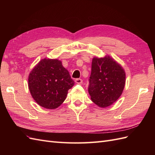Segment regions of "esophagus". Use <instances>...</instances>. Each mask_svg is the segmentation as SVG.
Returning a JSON list of instances; mask_svg holds the SVG:
<instances>
[{"label":"esophagus","mask_w":155,"mask_h":155,"mask_svg":"<svg viewBox=\"0 0 155 155\" xmlns=\"http://www.w3.org/2000/svg\"><path fill=\"white\" fill-rule=\"evenodd\" d=\"M75 82H76L77 84H81L83 83V80L81 79H76V80H75Z\"/></svg>","instance_id":"esophagus-1"}]
</instances>
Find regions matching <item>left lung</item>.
<instances>
[{
    "instance_id": "1",
    "label": "left lung",
    "mask_w": 155,
    "mask_h": 155,
    "mask_svg": "<svg viewBox=\"0 0 155 155\" xmlns=\"http://www.w3.org/2000/svg\"><path fill=\"white\" fill-rule=\"evenodd\" d=\"M89 83L88 93L92 101L101 108L109 107L118 100L124 91L125 72L110 55L94 57Z\"/></svg>"
}]
</instances>
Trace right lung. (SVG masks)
<instances>
[{
	"label": "right lung",
	"mask_w": 155,
	"mask_h": 155,
	"mask_svg": "<svg viewBox=\"0 0 155 155\" xmlns=\"http://www.w3.org/2000/svg\"><path fill=\"white\" fill-rule=\"evenodd\" d=\"M74 81L58 59H41L28 76V88L37 104L47 109L61 105Z\"/></svg>",
	"instance_id": "obj_1"
}]
</instances>
